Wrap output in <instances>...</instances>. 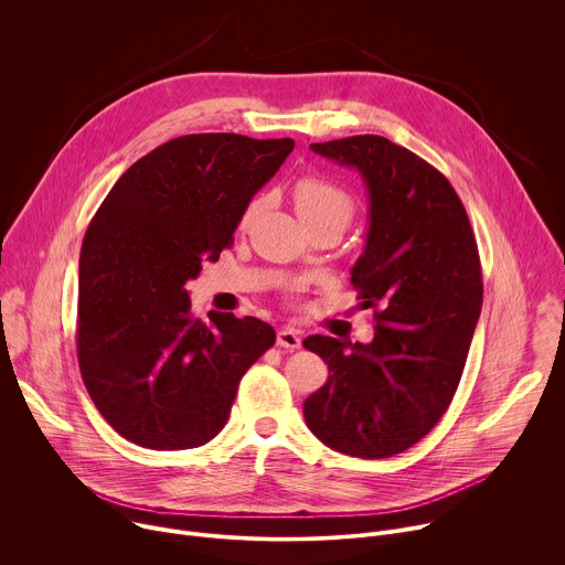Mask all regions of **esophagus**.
<instances>
[{"label":"esophagus","instance_id":"esophagus-1","mask_svg":"<svg viewBox=\"0 0 565 565\" xmlns=\"http://www.w3.org/2000/svg\"><path fill=\"white\" fill-rule=\"evenodd\" d=\"M277 347L290 349V351L299 349L301 347V333L297 329H290V327L277 331Z\"/></svg>","mask_w":565,"mask_h":565}]
</instances>
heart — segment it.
Returning <instances> with one entry per match:
<instances>
[{"mask_svg": "<svg viewBox=\"0 0 565 565\" xmlns=\"http://www.w3.org/2000/svg\"><path fill=\"white\" fill-rule=\"evenodd\" d=\"M262 203H264L262 196H255L246 205V210L241 212V221H238L241 230H246L255 223L262 210ZM292 203L306 227L315 223H324V221H338L347 227L355 210V203L349 190L321 177H301L292 185Z\"/></svg>", "mask_w": 565, "mask_h": 565, "instance_id": "1", "label": "heart"}]
</instances>
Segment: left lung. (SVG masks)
I'll use <instances>...</instances> for the list:
<instances>
[{"mask_svg":"<svg viewBox=\"0 0 565 565\" xmlns=\"http://www.w3.org/2000/svg\"><path fill=\"white\" fill-rule=\"evenodd\" d=\"M310 149L366 185V246L351 284L375 308V338L303 340L329 364L303 418L335 451L388 458L425 438L458 388L482 306L478 246L449 181L414 151L371 134Z\"/></svg>","mask_w":565,"mask_h":565,"instance_id":"1","label":"left lung"}]
</instances>
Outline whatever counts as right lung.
<instances>
[{
	"instance_id": "right-lung-1",
	"label": "right lung",
	"mask_w": 565,
	"mask_h": 565,
	"mask_svg": "<svg viewBox=\"0 0 565 565\" xmlns=\"http://www.w3.org/2000/svg\"><path fill=\"white\" fill-rule=\"evenodd\" d=\"M295 140L190 134L116 181L79 253L77 362L103 418L147 449H192L227 423L244 373L275 344L257 317H192L188 284Z\"/></svg>"
}]
</instances>
